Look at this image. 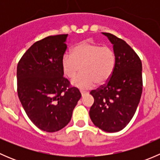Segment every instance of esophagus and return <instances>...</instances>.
<instances>
[{
	"instance_id": "esophagus-1",
	"label": "esophagus",
	"mask_w": 160,
	"mask_h": 160,
	"mask_svg": "<svg viewBox=\"0 0 160 160\" xmlns=\"http://www.w3.org/2000/svg\"><path fill=\"white\" fill-rule=\"evenodd\" d=\"M80 93H81V96L83 97L85 94H87V93H88V92L83 91V90H80Z\"/></svg>"
}]
</instances>
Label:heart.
<instances>
[{
	"label": "heart",
	"mask_w": 160,
	"mask_h": 160,
	"mask_svg": "<svg viewBox=\"0 0 160 160\" xmlns=\"http://www.w3.org/2000/svg\"><path fill=\"white\" fill-rule=\"evenodd\" d=\"M114 50L107 46L82 42L61 61L62 72L72 79L81 68L82 72L72 80V85L80 89H89L95 83L101 85L110 79L115 67Z\"/></svg>",
	"instance_id": "obj_1"
}]
</instances>
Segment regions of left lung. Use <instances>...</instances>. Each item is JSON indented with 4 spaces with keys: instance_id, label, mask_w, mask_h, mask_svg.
Returning <instances> with one entry per match:
<instances>
[{
    "instance_id": "obj_1",
    "label": "left lung",
    "mask_w": 160,
    "mask_h": 160,
    "mask_svg": "<svg viewBox=\"0 0 160 160\" xmlns=\"http://www.w3.org/2000/svg\"><path fill=\"white\" fill-rule=\"evenodd\" d=\"M113 45L115 67L106 84L90 91L94 102L90 117L95 126L107 132L122 130L132 120L142 92V62L124 40L102 32Z\"/></svg>"
}]
</instances>
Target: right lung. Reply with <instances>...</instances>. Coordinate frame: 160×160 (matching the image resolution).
Returning <instances> with one entry per match:
<instances>
[{"instance_id":"obj_1","label":"right lung","mask_w":160,"mask_h":160,"mask_svg":"<svg viewBox=\"0 0 160 160\" xmlns=\"http://www.w3.org/2000/svg\"><path fill=\"white\" fill-rule=\"evenodd\" d=\"M67 36L51 35L35 42L17 67L19 100L32 123L44 132L63 128L81 98L63 77L61 67Z\"/></svg>"}]
</instances>
